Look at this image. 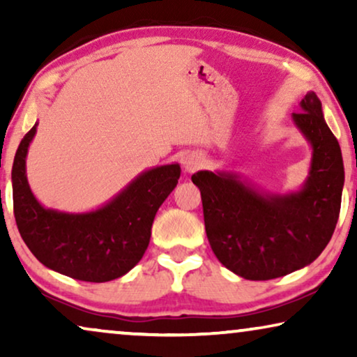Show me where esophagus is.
Listing matches in <instances>:
<instances>
[{
    "label": "esophagus",
    "mask_w": 357,
    "mask_h": 357,
    "mask_svg": "<svg viewBox=\"0 0 357 357\" xmlns=\"http://www.w3.org/2000/svg\"><path fill=\"white\" fill-rule=\"evenodd\" d=\"M182 165H183L185 172L193 174L195 170H198L199 167H202V158H199L198 154H187L182 159Z\"/></svg>",
    "instance_id": "obj_1"
}]
</instances>
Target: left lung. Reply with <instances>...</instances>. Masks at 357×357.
<instances>
[{"instance_id": "1", "label": "left lung", "mask_w": 357, "mask_h": 357, "mask_svg": "<svg viewBox=\"0 0 357 357\" xmlns=\"http://www.w3.org/2000/svg\"><path fill=\"white\" fill-rule=\"evenodd\" d=\"M292 121L312 148L309 174L301 188L263 192L231 170L192 175L202 192L204 227L214 255L245 280H275L310 265L328 245L338 222L343 155L314 91L301 100Z\"/></svg>"}]
</instances>
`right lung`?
Masks as SVG:
<instances>
[{"label": "right lung", "instance_id": "right-lung-1", "mask_svg": "<svg viewBox=\"0 0 357 357\" xmlns=\"http://www.w3.org/2000/svg\"><path fill=\"white\" fill-rule=\"evenodd\" d=\"M36 123L14 155V218L29 250L42 265L87 282H105L126 275L149 245L155 213L177 187L180 165H158L136 175L97 209L66 213L45 208L27 182L26 159Z\"/></svg>", "mask_w": 357, "mask_h": 357}]
</instances>
